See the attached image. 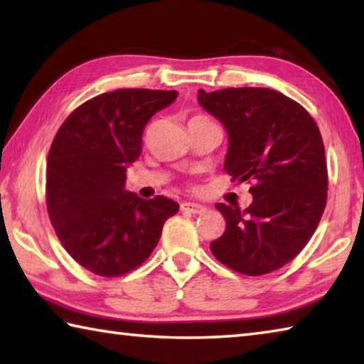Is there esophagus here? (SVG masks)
I'll list each match as a JSON object with an SVG mask.
<instances>
[{
    "label": "esophagus",
    "instance_id": "obj_1",
    "mask_svg": "<svg viewBox=\"0 0 364 364\" xmlns=\"http://www.w3.org/2000/svg\"><path fill=\"white\" fill-rule=\"evenodd\" d=\"M181 210L197 215V213H204L207 208L204 205H200V204H194V202H183Z\"/></svg>",
    "mask_w": 364,
    "mask_h": 364
}]
</instances>
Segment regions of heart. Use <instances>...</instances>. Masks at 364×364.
<instances>
[{
  "mask_svg": "<svg viewBox=\"0 0 364 364\" xmlns=\"http://www.w3.org/2000/svg\"><path fill=\"white\" fill-rule=\"evenodd\" d=\"M205 120H210V119H208V117H205V115H194L193 119L189 120V123H193V122H205Z\"/></svg>",
  "mask_w": 364,
  "mask_h": 364,
  "instance_id": "obj_1",
  "label": "heart"
}]
</instances>
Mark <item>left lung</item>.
I'll use <instances>...</instances> for the list:
<instances>
[{
  "label": "left lung",
  "mask_w": 364,
  "mask_h": 364,
  "mask_svg": "<svg viewBox=\"0 0 364 364\" xmlns=\"http://www.w3.org/2000/svg\"><path fill=\"white\" fill-rule=\"evenodd\" d=\"M202 107L230 136L225 170L252 183L254 202L215 207L226 220L210 242L218 262L262 276L284 267L310 241L328 200V165L316 122L291 97L269 88L199 91Z\"/></svg>",
  "instance_id": "obj_1"
}]
</instances>
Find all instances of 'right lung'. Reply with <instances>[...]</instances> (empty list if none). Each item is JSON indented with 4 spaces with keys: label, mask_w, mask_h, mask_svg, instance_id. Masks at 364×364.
Masks as SVG:
<instances>
[{
    "label": "right lung",
    "mask_w": 364,
    "mask_h": 364,
    "mask_svg": "<svg viewBox=\"0 0 364 364\" xmlns=\"http://www.w3.org/2000/svg\"><path fill=\"white\" fill-rule=\"evenodd\" d=\"M178 91L123 88L83 102L53 139L46 164V207L60 244L77 263L104 278L143 264L178 212L164 196L141 199L125 189L127 168L141 156L151 117Z\"/></svg>",
    "instance_id": "1"
}]
</instances>
